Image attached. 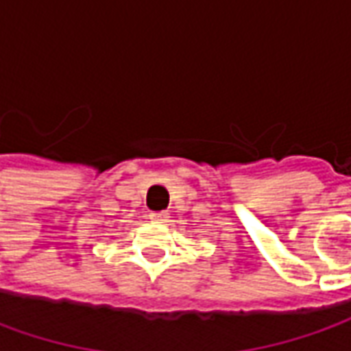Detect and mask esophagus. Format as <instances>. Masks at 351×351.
<instances>
[{
	"mask_svg": "<svg viewBox=\"0 0 351 351\" xmlns=\"http://www.w3.org/2000/svg\"><path fill=\"white\" fill-rule=\"evenodd\" d=\"M149 219H152V221H155V223H163V221H167V219H169V213L167 212H152L149 213Z\"/></svg>",
	"mask_w": 351,
	"mask_h": 351,
	"instance_id": "obj_1",
	"label": "esophagus"
}]
</instances>
